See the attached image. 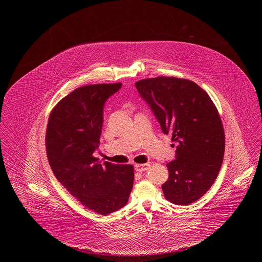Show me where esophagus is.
Masks as SVG:
<instances>
[{
    "label": "esophagus",
    "mask_w": 262,
    "mask_h": 262,
    "mask_svg": "<svg viewBox=\"0 0 262 262\" xmlns=\"http://www.w3.org/2000/svg\"><path fill=\"white\" fill-rule=\"evenodd\" d=\"M149 163H144V164H136L135 165V169L139 172H143L145 170H147L149 168Z\"/></svg>",
    "instance_id": "34e87169"
}]
</instances>
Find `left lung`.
Wrapping results in <instances>:
<instances>
[{
	"instance_id": "obj_1",
	"label": "left lung",
	"mask_w": 262,
	"mask_h": 262,
	"mask_svg": "<svg viewBox=\"0 0 262 262\" xmlns=\"http://www.w3.org/2000/svg\"><path fill=\"white\" fill-rule=\"evenodd\" d=\"M135 85L162 132L171 134L177 144V159L166 164L169 178L161 187L164 196L176 205H189L213 186L223 162L225 133L219 112L210 96L186 78L157 76Z\"/></svg>"
}]
</instances>
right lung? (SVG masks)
<instances>
[{"instance_id": "right-lung-1", "label": "right lung", "mask_w": 262, "mask_h": 262, "mask_svg": "<svg viewBox=\"0 0 262 262\" xmlns=\"http://www.w3.org/2000/svg\"><path fill=\"white\" fill-rule=\"evenodd\" d=\"M121 85L75 89L52 109L46 128V153L55 178L81 205L100 215L123 208L134 182L133 165L101 164L93 155L100 145L104 104Z\"/></svg>"}]
</instances>
